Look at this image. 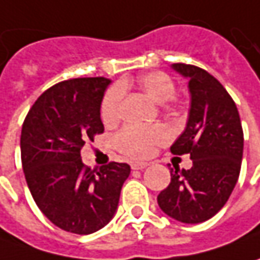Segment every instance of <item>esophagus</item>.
I'll use <instances>...</instances> for the list:
<instances>
[{
	"mask_svg": "<svg viewBox=\"0 0 260 260\" xmlns=\"http://www.w3.org/2000/svg\"><path fill=\"white\" fill-rule=\"evenodd\" d=\"M130 166H132V169H135V171H140V169H145V168H147L149 164H147V162H139V160H135V162H132V164H130Z\"/></svg>",
	"mask_w": 260,
	"mask_h": 260,
	"instance_id": "1",
	"label": "esophagus"
}]
</instances>
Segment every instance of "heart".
I'll return each instance as SVG.
<instances>
[{
	"label": "heart",
	"mask_w": 260,
	"mask_h": 260,
	"mask_svg": "<svg viewBox=\"0 0 260 260\" xmlns=\"http://www.w3.org/2000/svg\"><path fill=\"white\" fill-rule=\"evenodd\" d=\"M139 86L143 89L152 101L164 104L175 95L174 81L164 72H147L139 76ZM123 88L120 85L113 86L105 94L101 115L104 123H115L120 118ZM169 132L162 125H127L115 136V146L120 152L130 157H146L149 156L155 146L168 142Z\"/></svg>",
	"instance_id": "1"
}]
</instances>
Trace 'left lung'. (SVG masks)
I'll return each instance as SVG.
<instances>
[{"label": "left lung", "instance_id": "8db88e82", "mask_svg": "<svg viewBox=\"0 0 260 260\" xmlns=\"http://www.w3.org/2000/svg\"><path fill=\"white\" fill-rule=\"evenodd\" d=\"M188 81L186 127L171 146L174 155L189 153L191 169H171V184L157 195L166 215L198 224L227 203L239 179L243 156V130L235 101L214 76L192 65L174 63Z\"/></svg>", "mask_w": 260, "mask_h": 260}]
</instances>
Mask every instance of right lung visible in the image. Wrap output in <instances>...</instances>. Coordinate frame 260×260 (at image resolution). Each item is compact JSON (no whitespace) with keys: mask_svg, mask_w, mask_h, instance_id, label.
I'll return each instance as SVG.
<instances>
[{"mask_svg":"<svg viewBox=\"0 0 260 260\" xmlns=\"http://www.w3.org/2000/svg\"><path fill=\"white\" fill-rule=\"evenodd\" d=\"M110 84L107 78L56 84L37 98L21 128V164L36 204L53 224L76 235L111 221L130 175L127 164L91 171L81 159L86 140L104 132L100 110Z\"/></svg>","mask_w":260,"mask_h":260,"instance_id":"add662e5","label":"right lung"}]
</instances>
